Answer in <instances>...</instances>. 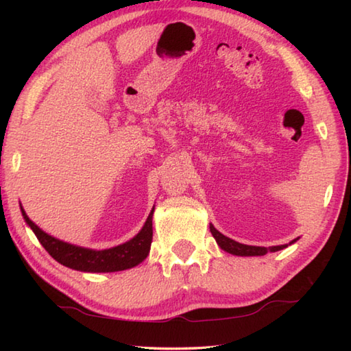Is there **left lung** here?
Instances as JSON below:
<instances>
[{
	"label": "left lung",
	"mask_w": 351,
	"mask_h": 351,
	"mask_svg": "<svg viewBox=\"0 0 351 351\" xmlns=\"http://www.w3.org/2000/svg\"><path fill=\"white\" fill-rule=\"evenodd\" d=\"M211 229V234L215 238V241L220 245V247L225 250L232 253V255H238V256H263L265 255L267 252H278L287 247V244L283 245H273V247H258V245H247V244H241V243H237L234 240H230V238L225 237L223 234H220L217 229H215L213 225L210 226ZM295 241V240H294Z\"/></svg>",
	"instance_id": "1"
}]
</instances>
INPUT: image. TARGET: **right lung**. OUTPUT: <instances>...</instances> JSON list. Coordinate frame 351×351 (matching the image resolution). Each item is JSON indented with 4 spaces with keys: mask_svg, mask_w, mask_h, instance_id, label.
<instances>
[{
    "mask_svg": "<svg viewBox=\"0 0 351 351\" xmlns=\"http://www.w3.org/2000/svg\"><path fill=\"white\" fill-rule=\"evenodd\" d=\"M21 211L25 221L28 223V226L33 229L37 240L40 241L45 250H47L57 263L73 268V270L90 273L126 270V268L136 267L137 264H140L141 261L147 256L149 250H151L154 210L149 214L143 229H141L132 240L107 250H90L84 247H77V245L57 240V238L45 234L42 229L37 228L34 223L27 217V214L22 208Z\"/></svg>",
    "mask_w": 351,
    "mask_h": 351,
    "instance_id": "1",
    "label": "right lung"
}]
</instances>
